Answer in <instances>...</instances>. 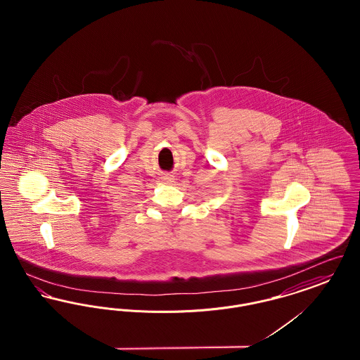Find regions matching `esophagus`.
Segmentation results:
<instances>
[{"mask_svg":"<svg viewBox=\"0 0 360 360\" xmlns=\"http://www.w3.org/2000/svg\"><path fill=\"white\" fill-rule=\"evenodd\" d=\"M162 181L165 182V184H167V185H172L175 182V178H174V175L172 174H165L163 176H162Z\"/></svg>","mask_w":360,"mask_h":360,"instance_id":"34e87169","label":"esophagus"}]
</instances>
